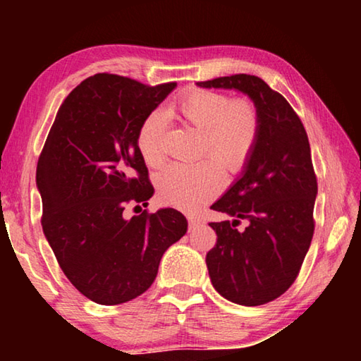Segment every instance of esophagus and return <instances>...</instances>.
Masks as SVG:
<instances>
[{
  "instance_id": "1",
  "label": "esophagus",
  "mask_w": 361,
  "mask_h": 361,
  "mask_svg": "<svg viewBox=\"0 0 361 361\" xmlns=\"http://www.w3.org/2000/svg\"><path fill=\"white\" fill-rule=\"evenodd\" d=\"M188 219H189V229H194L195 226H199L200 223V218L197 215H189Z\"/></svg>"
}]
</instances>
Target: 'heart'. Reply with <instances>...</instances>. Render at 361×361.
Listing matches in <instances>:
<instances>
[{
  "label": "heart",
  "instance_id": "obj_1",
  "mask_svg": "<svg viewBox=\"0 0 361 361\" xmlns=\"http://www.w3.org/2000/svg\"><path fill=\"white\" fill-rule=\"evenodd\" d=\"M183 124L200 132L199 156H212L231 173L247 166L258 145L261 116L250 99L229 100L213 90H191L170 108ZM164 118L151 113L140 127L137 145L149 167H161L166 161L162 145ZM204 161L195 166H169L157 175L156 185L166 202L191 209L215 195L223 186V172L218 164Z\"/></svg>",
  "mask_w": 361,
  "mask_h": 361
}]
</instances>
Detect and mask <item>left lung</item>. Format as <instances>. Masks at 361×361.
I'll return each instance as SVG.
<instances>
[{
    "label": "left lung",
    "mask_w": 361,
    "mask_h": 361,
    "mask_svg": "<svg viewBox=\"0 0 361 361\" xmlns=\"http://www.w3.org/2000/svg\"><path fill=\"white\" fill-rule=\"evenodd\" d=\"M248 95L261 116L252 157L210 209L232 223H210L216 245L207 253L212 285L240 305L277 299L295 282L314 235L317 176L307 133L295 109L258 76L234 75L197 82ZM243 219L247 228L235 226Z\"/></svg>",
    "instance_id": "obj_1"
}]
</instances>
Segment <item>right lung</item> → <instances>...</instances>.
<instances>
[{"mask_svg":"<svg viewBox=\"0 0 361 361\" xmlns=\"http://www.w3.org/2000/svg\"><path fill=\"white\" fill-rule=\"evenodd\" d=\"M175 87L108 73L87 78L62 103L39 156L42 231L66 279L97 304L148 290L162 255L188 231L175 209L124 215L126 204L145 207L154 194L137 138Z\"/></svg>","mask_w":361,"mask_h":361,"instance_id":"add662e5","label":"right lung"}]
</instances>
